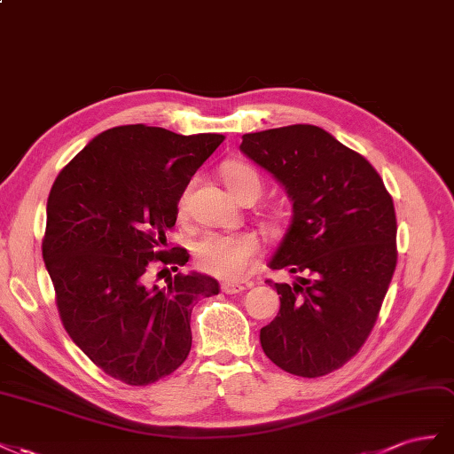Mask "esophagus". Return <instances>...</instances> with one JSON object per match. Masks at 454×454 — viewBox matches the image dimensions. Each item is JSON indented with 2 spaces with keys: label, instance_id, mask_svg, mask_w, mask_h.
<instances>
[{
  "label": "esophagus",
  "instance_id": "obj_1",
  "mask_svg": "<svg viewBox=\"0 0 454 454\" xmlns=\"http://www.w3.org/2000/svg\"><path fill=\"white\" fill-rule=\"evenodd\" d=\"M245 287L243 285H238V283H223V293L226 294H238V293H243Z\"/></svg>",
  "mask_w": 454,
  "mask_h": 454
}]
</instances>
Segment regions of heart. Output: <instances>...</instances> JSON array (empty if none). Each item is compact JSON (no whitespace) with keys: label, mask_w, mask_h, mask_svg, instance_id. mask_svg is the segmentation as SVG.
Wrapping results in <instances>:
<instances>
[{"label":"heart","mask_w":454,"mask_h":454,"mask_svg":"<svg viewBox=\"0 0 454 454\" xmlns=\"http://www.w3.org/2000/svg\"><path fill=\"white\" fill-rule=\"evenodd\" d=\"M223 176L226 186L238 200L258 198L262 190V178L254 167L243 161H230L223 167ZM190 203V186L180 193L178 213L184 215ZM261 245L258 238L251 231H239V234H218L209 231L196 245H193V262L205 271V274L239 281L249 276L253 270Z\"/></svg>","instance_id":"obj_1"}]
</instances>
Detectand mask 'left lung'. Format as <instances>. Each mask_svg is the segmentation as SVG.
I'll return each instance as SVG.
<instances>
[{"label":"left lung","instance_id":"8db88e82","mask_svg":"<svg viewBox=\"0 0 454 454\" xmlns=\"http://www.w3.org/2000/svg\"><path fill=\"white\" fill-rule=\"evenodd\" d=\"M239 148L293 201L268 266L299 278L274 283L281 306L261 329L262 349L296 377H323L352 359L377 323L397 262L392 196L364 155L316 125L243 135Z\"/></svg>","mask_w":454,"mask_h":454}]
</instances>
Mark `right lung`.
Instances as JSON below:
<instances>
[{"instance_id": "add662e5", "label": "right lung", "mask_w": 454, "mask_h": 454, "mask_svg": "<svg viewBox=\"0 0 454 454\" xmlns=\"http://www.w3.org/2000/svg\"><path fill=\"white\" fill-rule=\"evenodd\" d=\"M224 135H176L121 125L95 137L59 173L42 243L62 325L110 377L146 386L176 371L192 348L190 316L216 279L176 274L148 285L153 264L188 262L163 251L178 198ZM163 271V270H161Z\"/></svg>"}]
</instances>
